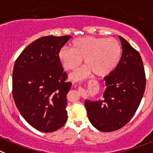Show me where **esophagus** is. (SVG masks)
<instances>
[{
	"instance_id": "34e87169",
	"label": "esophagus",
	"mask_w": 153,
	"mask_h": 153,
	"mask_svg": "<svg viewBox=\"0 0 153 153\" xmlns=\"http://www.w3.org/2000/svg\"><path fill=\"white\" fill-rule=\"evenodd\" d=\"M79 91L81 92V94H82V95H85V94H86V92H85V91L84 90V88H82L81 87L79 88Z\"/></svg>"
}]
</instances>
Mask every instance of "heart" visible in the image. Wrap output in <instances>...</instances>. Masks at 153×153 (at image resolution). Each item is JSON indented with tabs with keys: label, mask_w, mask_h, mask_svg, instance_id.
Segmentation results:
<instances>
[{
	"label": "heart",
	"mask_w": 153,
	"mask_h": 153,
	"mask_svg": "<svg viewBox=\"0 0 153 153\" xmlns=\"http://www.w3.org/2000/svg\"><path fill=\"white\" fill-rule=\"evenodd\" d=\"M122 54V47L115 38L86 36L74 40L71 49L61 48L58 58L68 71L78 69L84 59L85 66L70 77L77 81L91 73L100 78L110 75L119 64Z\"/></svg>",
	"instance_id": "obj_1"
}]
</instances>
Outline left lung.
<instances>
[{
  "label": "left lung",
  "instance_id": "left-lung-1",
  "mask_svg": "<svg viewBox=\"0 0 153 153\" xmlns=\"http://www.w3.org/2000/svg\"><path fill=\"white\" fill-rule=\"evenodd\" d=\"M118 37L122 43V58L117 68L103 78V98L85 102L90 122L102 132L116 131L129 122L140 103L146 88L140 55L125 38Z\"/></svg>",
  "mask_w": 153,
  "mask_h": 153
}]
</instances>
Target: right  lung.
Wrapping results in <instances>:
<instances>
[{"label":"right lung","instance_id":"obj_1","mask_svg":"<svg viewBox=\"0 0 153 153\" xmlns=\"http://www.w3.org/2000/svg\"><path fill=\"white\" fill-rule=\"evenodd\" d=\"M71 36L42 37L25 48L15 62L13 95L17 109L31 126L53 132L66 122V82L58 53Z\"/></svg>","mask_w":153,"mask_h":153}]
</instances>
